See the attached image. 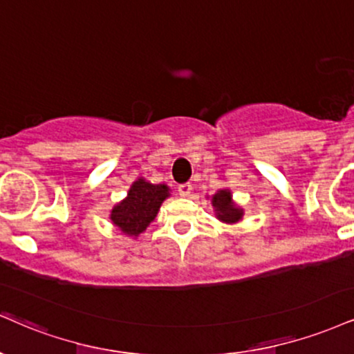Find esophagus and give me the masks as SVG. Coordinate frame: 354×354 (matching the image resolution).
<instances>
[{
  "instance_id": "1",
  "label": "esophagus",
  "mask_w": 354,
  "mask_h": 354,
  "mask_svg": "<svg viewBox=\"0 0 354 354\" xmlns=\"http://www.w3.org/2000/svg\"><path fill=\"white\" fill-rule=\"evenodd\" d=\"M191 191H193V185H191V183H181V185L178 186V193H180L183 198L189 196Z\"/></svg>"
}]
</instances>
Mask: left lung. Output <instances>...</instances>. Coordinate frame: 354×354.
Listing matches in <instances>:
<instances>
[{"label": "left lung", "mask_w": 354, "mask_h": 354, "mask_svg": "<svg viewBox=\"0 0 354 354\" xmlns=\"http://www.w3.org/2000/svg\"><path fill=\"white\" fill-rule=\"evenodd\" d=\"M212 206L218 211V218L224 223H237L242 218V211L232 204L229 191H219L218 194H214Z\"/></svg>", "instance_id": "obj_1"}]
</instances>
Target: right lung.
Segmentation results:
<instances>
[{
	"label": "right lung",
	"instance_id": "right-lung-1",
	"mask_svg": "<svg viewBox=\"0 0 354 354\" xmlns=\"http://www.w3.org/2000/svg\"><path fill=\"white\" fill-rule=\"evenodd\" d=\"M168 196V186L151 185L145 180L135 181L125 201L112 209L110 219L120 227L122 232L129 236H138L156 218L161 203Z\"/></svg>",
	"mask_w": 354,
	"mask_h": 354
}]
</instances>
